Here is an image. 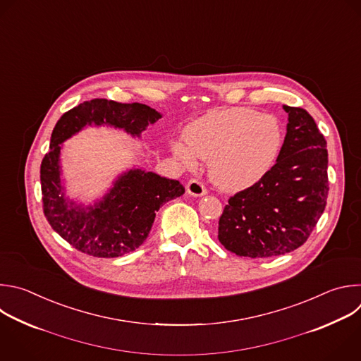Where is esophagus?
Here are the masks:
<instances>
[{
    "label": "esophagus",
    "mask_w": 361,
    "mask_h": 361,
    "mask_svg": "<svg viewBox=\"0 0 361 361\" xmlns=\"http://www.w3.org/2000/svg\"><path fill=\"white\" fill-rule=\"evenodd\" d=\"M186 190H188V193L192 195V196H204V195H206V188H204V185H203L200 180H197V179L189 180L188 185H186Z\"/></svg>",
    "instance_id": "esophagus-1"
}]
</instances>
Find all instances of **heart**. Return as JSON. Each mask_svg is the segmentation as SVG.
I'll use <instances>...</instances> for the list:
<instances>
[{
  "label": "heart",
  "mask_w": 361,
  "mask_h": 361,
  "mask_svg": "<svg viewBox=\"0 0 361 361\" xmlns=\"http://www.w3.org/2000/svg\"><path fill=\"white\" fill-rule=\"evenodd\" d=\"M185 142L172 140L173 155L189 168L197 157L209 161L210 179L221 189L238 192L257 183L274 165L283 130L271 115L253 109L210 111L185 128Z\"/></svg>",
  "instance_id": "b5f03b06"
}]
</instances>
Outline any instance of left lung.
Segmentation results:
<instances>
[{"label": "left lung", "mask_w": 361, "mask_h": 361, "mask_svg": "<svg viewBox=\"0 0 361 361\" xmlns=\"http://www.w3.org/2000/svg\"><path fill=\"white\" fill-rule=\"evenodd\" d=\"M283 109L289 123L276 164L257 183L232 196L219 219V242L238 256L264 259L293 252L326 207V139L307 111Z\"/></svg>", "instance_id": "8db88e82"}]
</instances>
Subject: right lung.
I'll use <instances>...</instances> for the list:
<instances>
[{
  "label": "right lung",
  "instance_id": "1",
  "mask_svg": "<svg viewBox=\"0 0 361 361\" xmlns=\"http://www.w3.org/2000/svg\"><path fill=\"white\" fill-rule=\"evenodd\" d=\"M162 115L143 104L92 99L65 112L56 122L49 152L41 164L44 213L51 228L77 250L95 257H119L147 240L159 207L185 193L179 180L142 168L121 173L112 188L94 204L65 196L61 178V149L66 139L85 126H111L140 137Z\"/></svg>",
  "mask_w": 361,
  "mask_h": 361
}]
</instances>
